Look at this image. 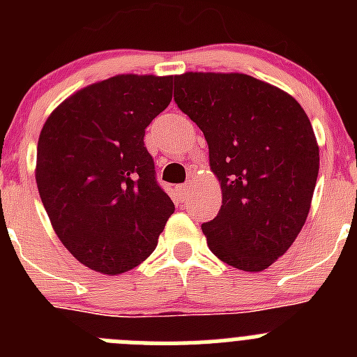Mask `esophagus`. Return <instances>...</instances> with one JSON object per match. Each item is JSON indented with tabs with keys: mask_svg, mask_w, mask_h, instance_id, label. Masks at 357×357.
<instances>
[{
	"mask_svg": "<svg viewBox=\"0 0 357 357\" xmlns=\"http://www.w3.org/2000/svg\"><path fill=\"white\" fill-rule=\"evenodd\" d=\"M191 188H193V184H191V182H185V184H182L181 188H178V191H181V195H189L191 193Z\"/></svg>",
	"mask_w": 357,
	"mask_h": 357,
	"instance_id": "34e87169",
	"label": "esophagus"
}]
</instances>
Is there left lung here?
Returning a JSON list of instances; mask_svg holds the SVG:
<instances>
[{"label":"left lung","mask_w":357,"mask_h":357,"mask_svg":"<svg viewBox=\"0 0 357 357\" xmlns=\"http://www.w3.org/2000/svg\"><path fill=\"white\" fill-rule=\"evenodd\" d=\"M175 102L206 135L222 207L202 230L218 259L263 272L307 220L320 148L291 94L245 73L188 71Z\"/></svg>","instance_id":"8db88e82"}]
</instances>
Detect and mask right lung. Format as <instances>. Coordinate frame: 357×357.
I'll use <instances>...</instances> for the list:
<instances>
[{
	"instance_id": "obj_1",
	"label": "right lung",
	"mask_w": 357,
	"mask_h": 357,
	"mask_svg": "<svg viewBox=\"0 0 357 357\" xmlns=\"http://www.w3.org/2000/svg\"><path fill=\"white\" fill-rule=\"evenodd\" d=\"M173 77L116 75L66 98L44 123L36 182L55 234L105 275L155 250L175 206L155 181L144 128L172 102Z\"/></svg>"
}]
</instances>
